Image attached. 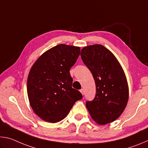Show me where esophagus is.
Listing matches in <instances>:
<instances>
[{
  "instance_id": "34e87169",
  "label": "esophagus",
  "mask_w": 148,
  "mask_h": 148,
  "mask_svg": "<svg viewBox=\"0 0 148 148\" xmlns=\"http://www.w3.org/2000/svg\"><path fill=\"white\" fill-rule=\"evenodd\" d=\"M80 92H81V93H82V95H84V89H80Z\"/></svg>"
}]
</instances>
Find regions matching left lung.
Returning <instances> with one entry per match:
<instances>
[{
  "mask_svg": "<svg viewBox=\"0 0 148 148\" xmlns=\"http://www.w3.org/2000/svg\"><path fill=\"white\" fill-rule=\"evenodd\" d=\"M80 56L96 85L95 99L86 102L89 114L99 125L113 122L124 111L129 99L123 70L114 55L101 44L84 47Z\"/></svg>",
  "mask_w": 148,
  "mask_h": 148,
  "instance_id": "obj_1",
  "label": "left lung"
}]
</instances>
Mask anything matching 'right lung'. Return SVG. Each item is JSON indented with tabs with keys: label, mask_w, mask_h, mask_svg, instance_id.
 Masks as SVG:
<instances>
[{
	"label": "right lung",
	"mask_w": 148,
	"mask_h": 148,
	"mask_svg": "<svg viewBox=\"0 0 148 148\" xmlns=\"http://www.w3.org/2000/svg\"><path fill=\"white\" fill-rule=\"evenodd\" d=\"M79 53V47L59 44L44 52L32 65L27 79V95L34 113L44 121H61L83 97L72 87L70 74Z\"/></svg>",
	"instance_id": "add662e5"
}]
</instances>
